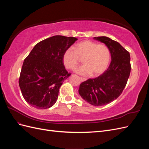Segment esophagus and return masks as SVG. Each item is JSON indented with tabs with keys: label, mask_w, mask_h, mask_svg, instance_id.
I'll return each instance as SVG.
<instances>
[{
	"label": "esophagus",
	"mask_w": 149,
	"mask_h": 149,
	"mask_svg": "<svg viewBox=\"0 0 149 149\" xmlns=\"http://www.w3.org/2000/svg\"><path fill=\"white\" fill-rule=\"evenodd\" d=\"M80 79H81V81H85L86 80V79L85 78H83V77H81Z\"/></svg>",
	"instance_id": "obj_1"
}]
</instances>
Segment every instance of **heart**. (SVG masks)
<instances>
[{
  "instance_id": "b5f03b06",
  "label": "heart",
  "mask_w": 149,
  "mask_h": 149,
  "mask_svg": "<svg viewBox=\"0 0 149 149\" xmlns=\"http://www.w3.org/2000/svg\"><path fill=\"white\" fill-rule=\"evenodd\" d=\"M111 54L107 47L91 40H84L73 48H69L63 55V62L67 69L74 70L83 58L84 65L76 70L79 74L93 76L102 74L109 65Z\"/></svg>"
}]
</instances>
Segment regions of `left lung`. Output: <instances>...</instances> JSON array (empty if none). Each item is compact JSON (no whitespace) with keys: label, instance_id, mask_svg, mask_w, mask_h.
<instances>
[{"label":"left lung","instance_id":"left-lung-1","mask_svg":"<svg viewBox=\"0 0 149 149\" xmlns=\"http://www.w3.org/2000/svg\"><path fill=\"white\" fill-rule=\"evenodd\" d=\"M109 48L111 62L102 74L81 83L79 94L91 105L101 106L116 100L125 88L131 70L128 51L118 42L107 37H94Z\"/></svg>","mask_w":149,"mask_h":149}]
</instances>
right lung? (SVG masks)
Returning a JSON list of instances; mask_svg holds the SVG:
<instances>
[{
	"mask_svg": "<svg viewBox=\"0 0 149 149\" xmlns=\"http://www.w3.org/2000/svg\"><path fill=\"white\" fill-rule=\"evenodd\" d=\"M77 40L53 36L38 43L25 58L19 84L30 106L45 109L55 104L63 82L71 75L65 69L63 55Z\"/></svg>",
	"mask_w": 149,
	"mask_h": 149,
	"instance_id": "right-lung-1",
	"label": "right lung"
}]
</instances>
